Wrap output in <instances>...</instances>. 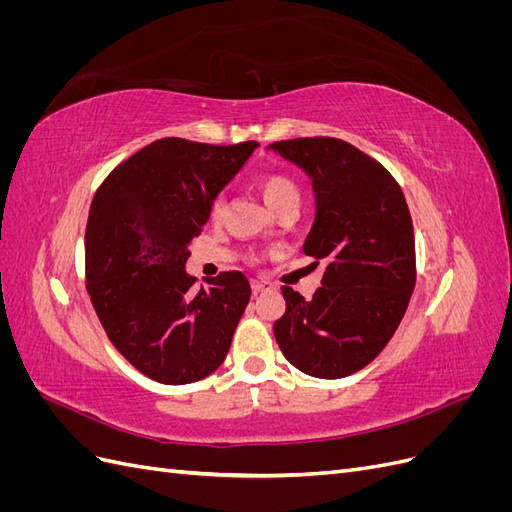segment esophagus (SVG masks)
<instances>
[{
	"mask_svg": "<svg viewBox=\"0 0 512 512\" xmlns=\"http://www.w3.org/2000/svg\"><path fill=\"white\" fill-rule=\"evenodd\" d=\"M273 284L271 282H265V280H252V290L258 294V292H265V290H271Z\"/></svg>",
	"mask_w": 512,
	"mask_h": 512,
	"instance_id": "obj_1",
	"label": "esophagus"
}]
</instances>
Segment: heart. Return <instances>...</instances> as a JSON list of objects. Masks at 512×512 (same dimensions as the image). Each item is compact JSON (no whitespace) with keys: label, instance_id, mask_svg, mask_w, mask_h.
Wrapping results in <instances>:
<instances>
[{"label":"heart","instance_id":"b5f03b06","mask_svg":"<svg viewBox=\"0 0 512 512\" xmlns=\"http://www.w3.org/2000/svg\"><path fill=\"white\" fill-rule=\"evenodd\" d=\"M260 194L273 211L280 209L284 203H288V200L299 198L297 185H294V181L284 177V175H265V177H262L260 179ZM222 209H224L222 198H215L211 203V218L218 220L222 215Z\"/></svg>","mask_w":512,"mask_h":512}]
</instances>
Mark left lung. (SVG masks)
<instances>
[{
    "instance_id": "obj_1",
    "label": "left lung",
    "mask_w": 512,
    "mask_h": 512,
    "mask_svg": "<svg viewBox=\"0 0 512 512\" xmlns=\"http://www.w3.org/2000/svg\"><path fill=\"white\" fill-rule=\"evenodd\" d=\"M312 179L316 215L303 252L324 262L305 301L282 286L273 335L303 374L337 380L369 365L397 331L416 284L414 230L404 192L380 162L339 138L269 145Z\"/></svg>"
}]
</instances>
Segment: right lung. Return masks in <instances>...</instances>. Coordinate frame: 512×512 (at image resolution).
<instances>
[{
	"label": "right lung",
	"instance_id": "add662e5",
	"mask_svg": "<svg viewBox=\"0 0 512 512\" xmlns=\"http://www.w3.org/2000/svg\"><path fill=\"white\" fill-rule=\"evenodd\" d=\"M256 147L160 138L121 162L91 200L87 292L113 346L151 380L190 384L226 359L250 282L224 271L196 290L185 262L211 203Z\"/></svg>",
	"mask_w": 512,
	"mask_h": 512
}]
</instances>
